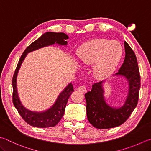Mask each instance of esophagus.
Wrapping results in <instances>:
<instances>
[{
  "instance_id": "1",
  "label": "esophagus",
  "mask_w": 151,
  "mask_h": 151,
  "mask_svg": "<svg viewBox=\"0 0 151 151\" xmlns=\"http://www.w3.org/2000/svg\"><path fill=\"white\" fill-rule=\"evenodd\" d=\"M78 90L80 92L83 93H86L87 91L86 87H85V86H84V85H81V86H79L78 88Z\"/></svg>"
}]
</instances>
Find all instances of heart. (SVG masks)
Segmentation results:
<instances>
[{
	"mask_svg": "<svg viewBox=\"0 0 151 151\" xmlns=\"http://www.w3.org/2000/svg\"><path fill=\"white\" fill-rule=\"evenodd\" d=\"M122 56V47L117 41L97 39L83 44L78 50L79 62L93 65V76L103 80L114 72Z\"/></svg>",
	"mask_w": 151,
	"mask_h": 151,
	"instance_id": "1",
	"label": "heart"
}]
</instances>
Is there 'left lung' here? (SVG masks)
<instances>
[{
    "label": "left lung",
    "mask_w": 151,
    "mask_h": 151,
    "mask_svg": "<svg viewBox=\"0 0 151 151\" xmlns=\"http://www.w3.org/2000/svg\"><path fill=\"white\" fill-rule=\"evenodd\" d=\"M125 58L118 72L114 76L123 77L128 83V91L123 104L118 107L107 103L102 81L93 85L90 91L85 94L87 116L90 124L97 129H109L120 126L127 120L135 109L140 89V75L137 58L129 45L124 41Z\"/></svg>",
    "instance_id": "1"
}]
</instances>
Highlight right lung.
I'll list each match as a JSON object with an SVG mask.
<instances>
[{"mask_svg":"<svg viewBox=\"0 0 151 151\" xmlns=\"http://www.w3.org/2000/svg\"><path fill=\"white\" fill-rule=\"evenodd\" d=\"M69 39V37L64 33H55L50 31L45 33L26 48L17 65L12 79L13 103L14 106L18 111L19 115L31 126L41 127V128L55 126L60 121L63 116L68 99L72 95V92L74 91V90L72 83H70L59 94L52 106L42 112H34L29 110L22 104L18 95V87H17V76L19 68L28 53L41 49L42 47L50 46L55 44L58 45L60 46L66 47L68 45L66 39Z\"/></svg>","mask_w":151,"mask_h":151,"instance_id":"1","label":"right lung"}]
</instances>
